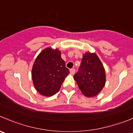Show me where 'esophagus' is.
<instances>
[{
	"instance_id": "1",
	"label": "esophagus",
	"mask_w": 133,
	"mask_h": 133,
	"mask_svg": "<svg viewBox=\"0 0 133 133\" xmlns=\"http://www.w3.org/2000/svg\"><path fill=\"white\" fill-rule=\"evenodd\" d=\"M75 72V69H70V73L71 75L74 74Z\"/></svg>"
}]
</instances>
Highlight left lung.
Wrapping results in <instances>:
<instances>
[{
  "label": "left lung",
  "mask_w": 133,
  "mask_h": 133,
  "mask_svg": "<svg viewBox=\"0 0 133 133\" xmlns=\"http://www.w3.org/2000/svg\"><path fill=\"white\" fill-rule=\"evenodd\" d=\"M74 79L81 92L87 97L98 95L106 83V73L103 65L94 52L84 54L79 71Z\"/></svg>",
  "instance_id": "obj_1"
}]
</instances>
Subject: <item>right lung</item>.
<instances>
[{
    "label": "right lung",
    "mask_w": 133,
    "mask_h": 133,
    "mask_svg": "<svg viewBox=\"0 0 133 133\" xmlns=\"http://www.w3.org/2000/svg\"><path fill=\"white\" fill-rule=\"evenodd\" d=\"M69 74L58 49L47 47L38 55L32 69V78L36 90L43 96L51 97L60 90Z\"/></svg>",
    "instance_id": "right-lung-1"
}]
</instances>
